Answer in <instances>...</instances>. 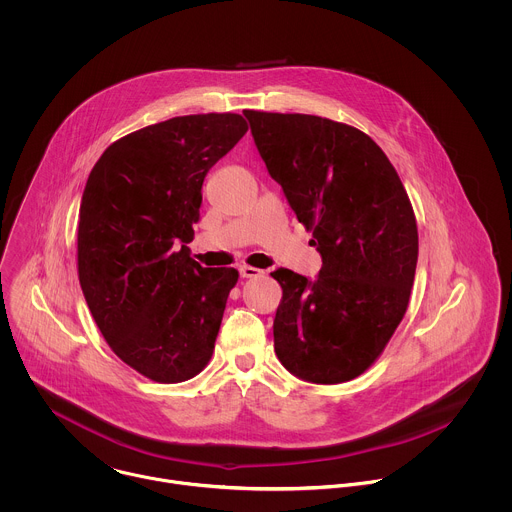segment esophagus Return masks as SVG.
Masks as SVG:
<instances>
[{
	"label": "esophagus",
	"mask_w": 512,
	"mask_h": 512,
	"mask_svg": "<svg viewBox=\"0 0 512 512\" xmlns=\"http://www.w3.org/2000/svg\"><path fill=\"white\" fill-rule=\"evenodd\" d=\"M238 272H240L242 278H258V276L264 274L262 270H258V268H254V266H240Z\"/></svg>",
	"instance_id": "obj_1"
}]
</instances>
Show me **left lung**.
<instances>
[{
    "mask_svg": "<svg viewBox=\"0 0 512 512\" xmlns=\"http://www.w3.org/2000/svg\"><path fill=\"white\" fill-rule=\"evenodd\" d=\"M268 173L311 230L315 280L278 268L280 363L301 380L339 384L372 365L400 325L418 262L406 189L361 130L309 114L244 110Z\"/></svg>",
    "mask_w": 512,
    "mask_h": 512,
    "instance_id": "obj_1",
    "label": "left lung"
}]
</instances>
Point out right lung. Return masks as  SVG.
I'll use <instances>...</instances> for the list:
<instances>
[{"mask_svg":"<svg viewBox=\"0 0 512 512\" xmlns=\"http://www.w3.org/2000/svg\"><path fill=\"white\" fill-rule=\"evenodd\" d=\"M240 114L179 116L124 136L92 167L78 215V280L110 349L163 384L213 355L234 268L189 256L209 169L246 134Z\"/></svg>","mask_w":512,"mask_h":512,"instance_id":"1","label":"right lung"}]
</instances>
